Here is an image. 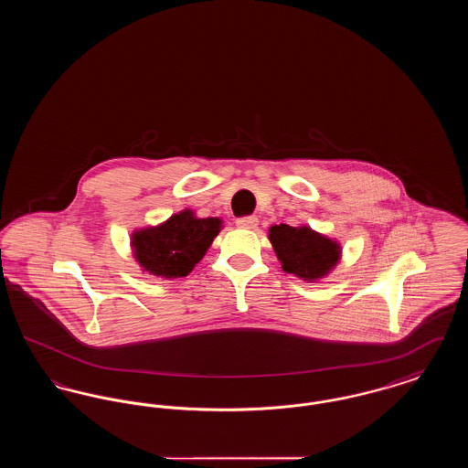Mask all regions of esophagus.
I'll list each match as a JSON object with an SVG mask.
<instances>
[{
    "mask_svg": "<svg viewBox=\"0 0 468 468\" xmlns=\"http://www.w3.org/2000/svg\"><path fill=\"white\" fill-rule=\"evenodd\" d=\"M239 228H244V229H252L258 226V218L256 216H244V218H239L237 221Z\"/></svg>",
    "mask_w": 468,
    "mask_h": 468,
    "instance_id": "1",
    "label": "esophagus"
}]
</instances>
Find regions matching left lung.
<instances>
[{"mask_svg": "<svg viewBox=\"0 0 468 468\" xmlns=\"http://www.w3.org/2000/svg\"><path fill=\"white\" fill-rule=\"evenodd\" d=\"M268 239L282 263V270L303 281L324 277L340 258V245L307 226L292 228L290 224H275L270 228Z\"/></svg>", "mask_w": 468, "mask_h": 468, "instance_id": "8db88e82", "label": "left lung"}]
</instances>
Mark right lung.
<instances>
[{
    "instance_id": "right-lung-1",
    "label": "right lung",
    "mask_w": 468,
    "mask_h": 468,
    "mask_svg": "<svg viewBox=\"0 0 468 468\" xmlns=\"http://www.w3.org/2000/svg\"><path fill=\"white\" fill-rule=\"evenodd\" d=\"M221 231V219H198L182 210L156 228L134 231L132 245L140 267L153 275L186 277Z\"/></svg>"
}]
</instances>
